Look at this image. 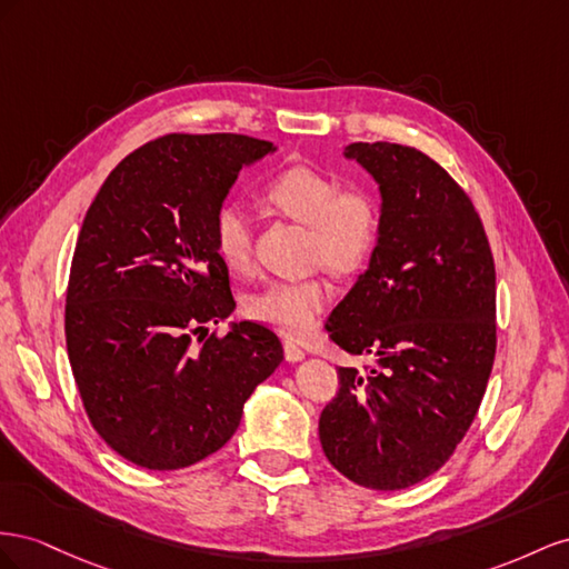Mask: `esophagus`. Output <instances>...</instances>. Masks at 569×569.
Listing matches in <instances>:
<instances>
[{
	"label": "esophagus",
	"instance_id": "34e87169",
	"mask_svg": "<svg viewBox=\"0 0 569 569\" xmlns=\"http://www.w3.org/2000/svg\"><path fill=\"white\" fill-rule=\"evenodd\" d=\"M283 355L288 362H300L305 357V350L300 343H296V340H283Z\"/></svg>",
	"mask_w": 569,
	"mask_h": 569
}]
</instances>
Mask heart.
<instances>
[{"instance_id": "b5f03b06", "label": "heart", "mask_w": 569, "mask_h": 569, "mask_svg": "<svg viewBox=\"0 0 569 569\" xmlns=\"http://www.w3.org/2000/svg\"><path fill=\"white\" fill-rule=\"evenodd\" d=\"M271 207L302 226H310V262L327 264L336 273L362 271L375 257L383 212L381 202L367 188H343L338 178L310 164H296L276 173L264 188ZM214 248L221 262L236 273H246L254 262V226L248 209L223 202L212 223ZM333 298V286L323 271L298 281H273L250 296L248 315L267 327L305 336L315 329L319 315Z\"/></svg>"}]
</instances>
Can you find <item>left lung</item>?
Masks as SVG:
<instances>
[{
    "instance_id": "left-lung-1",
    "label": "left lung",
    "mask_w": 569,
    "mask_h": 569,
    "mask_svg": "<svg viewBox=\"0 0 569 569\" xmlns=\"http://www.w3.org/2000/svg\"><path fill=\"white\" fill-rule=\"evenodd\" d=\"M346 157L377 178L383 229L327 331L377 365L338 369L319 438L340 475L398 491L438 472L477 417L496 357V267L472 200L429 154L352 142Z\"/></svg>"
}]
</instances>
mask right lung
<instances>
[{
	"mask_svg": "<svg viewBox=\"0 0 569 569\" xmlns=\"http://www.w3.org/2000/svg\"><path fill=\"white\" fill-rule=\"evenodd\" d=\"M271 150L236 133H169L128 154L88 209L67 288L69 362L90 425L138 467L212 456L283 360L281 340L252 321L192 343L236 307L217 209Z\"/></svg>",
	"mask_w": 569,
	"mask_h": 569,
	"instance_id": "add662e5",
	"label": "right lung"
}]
</instances>
